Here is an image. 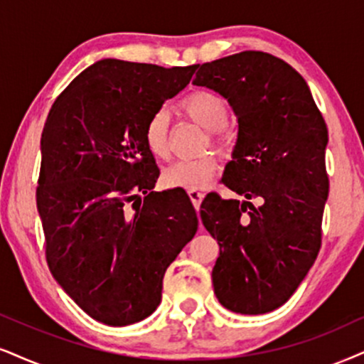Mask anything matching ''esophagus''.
I'll list each match as a JSON object with an SVG mask.
<instances>
[{
	"label": "esophagus",
	"instance_id": "34e87169",
	"mask_svg": "<svg viewBox=\"0 0 364 364\" xmlns=\"http://www.w3.org/2000/svg\"><path fill=\"white\" fill-rule=\"evenodd\" d=\"M188 195H190L193 205H195V208H196V210L200 208L201 200H203V196H205L203 193H201L200 190H188Z\"/></svg>",
	"mask_w": 364,
	"mask_h": 364
}]
</instances>
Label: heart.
<instances>
[{"label":"heart","mask_w":364,"mask_h":364,"mask_svg":"<svg viewBox=\"0 0 364 364\" xmlns=\"http://www.w3.org/2000/svg\"><path fill=\"white\" fill-rule=\"evenodd\" d=\"M183 112L191 121L208 132H218L228 122V107L220 95L211 92H193L179 104ZM144 141L156 158H168L169 154V117L166 110H156L144 127ZM218 148L227 151V141L213 139ZM218 171V163L213 156H201L191 161H178L164 169L163 185L168 188L200 190Z\"/></svg>","instance_id":"b5f03b06"}]
</instances>
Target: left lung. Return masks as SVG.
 <instances>
[{"label": "left lung", "instance_id": "left-lung-1", "mask_svg": "<svg viewBox=\"0 0 364 364\" xmlns=\"http://www.w3.org/2000/svg\"><path fill=\"white\" fill-rule=\"evenodd\" d=\"M196 68L193 84L218 92L238 121L222 183L243 200L211 193L200 211L220 245L213 289L228 311L265 314L291 299L319 254L328 127L301 73L274 55L248 50Z\"/></svg>", "mask_w": 364, "mask_h": 364}]
</instances>
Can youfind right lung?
Returning a JSON list of instances; mask_svg holds the SVG:
<instances>
[{
	"mask_svg": "<svg viewBox=\"0 0 364 364\" xmlns=\"http://www.w3.org/2000/svg\"><path fill=\"white\" fill-rule=\"evenodd\" d=\"M195 70L99 60L48 112L36 188L47 262L99 323L129 326L153 314L164 272L198 230L185 191H153L159 169L144 141L148 119Z\"/></svg>",
	"mask_w": 364,
	"mask_h": 364,
	"instance_id": "add662e5",
	"label": "right lung"
}]
</instances>
